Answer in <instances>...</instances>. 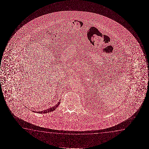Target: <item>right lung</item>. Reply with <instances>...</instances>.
Masks as SVG:
<instances>
[{
  "mask_svg": "<svg viewBox=\"0 0 149 149\" xmlns=\"http://www.w3.org/2000/svg\"><path fill=\"white\" fill-rule=\"evenodd\" d=\"M59 103H60V102H58L56 105H55V106H52L51 108H48V109H47L46 110H43L42 111H38V112L36 111V112H38L39 113H48V112H51V111H53V110H55V109L57 108L58 106L59 105ZM35 112H36V111H35Z\"/></svg>",
  "mask_w": 149,
  "mask_h": 149,
  "instance_id": "right-lung-1",
  "label": "right lung"
}]
</instances>
